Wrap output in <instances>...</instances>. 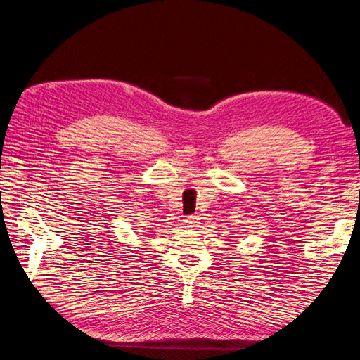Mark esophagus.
<instances>
[{"label": "esophagus", "mask_w": 360, "mask_h": 360, "mask_svg": "<svg viewBox=\"0 0 360 360\" xmlns=\"http://www.w3.org/2000/svg\"><path fill=\"white\" fill-rule=\"evenodd\" d=\"M198 224H200L198 216H188L183 219V225L186 228H195V226H198Z\"/></svg>", "instance_id": "34e87169"}]
</instances>
